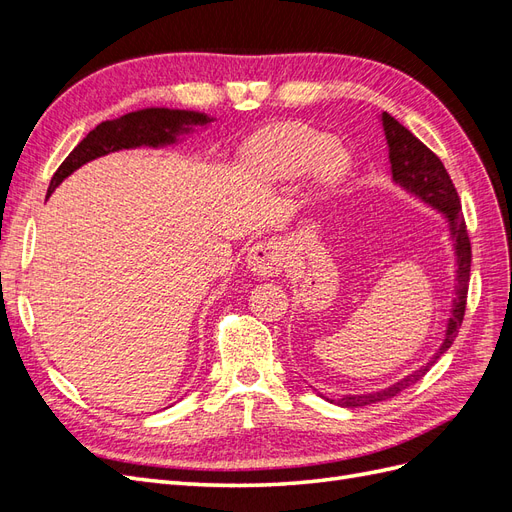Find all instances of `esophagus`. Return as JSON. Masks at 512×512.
<instances>
[{"instance_id": "1", "label": "esophagus", "mask_w": 512, "mask_h": 512, "mask_svg": "<svg viewBox=\"0 0 512 512\" xmlns=\"http://www.w3.org/2000/svg\"><path fill=\"white\" fill-rule=\"evenodd\" d=\"M288 262V250L282 241L269 239L256 243L247 254V269L260 277H273L280 273Z\"/></svg>"}]
</instances>
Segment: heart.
<instances>
[{"label": "heart", "instance_id": "1", "mask_svg": "<svg viewBox=\"0 0 512 512\" xmlns=\"http://www.w3.org/2000/svg\"><path fill=\"white\" fill-rule=\"evenodd\" d=\"M243 164L262 183H286L314 168L316 183L333 190L348 173V156L331 134L288 123L256 134L243 153Z\"/></svg>", "mask_w": 512, "mask_h": 512}]
</instances>
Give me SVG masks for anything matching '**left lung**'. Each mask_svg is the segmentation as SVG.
I'll return each mask as SVG.
<instances>
[{"mask_svg": "<svg viewBox=\"0 0 512 512\" xmlns=\"http://www.w3.org/2000/svg\"><path fill=\"white\" fill-rule=\"evenodd\" d=\"M380 119H382V128L386 136V145H389L393 181L401 185L406 192L421 198L423 203H427L429 207H433L446 218L448 232H451V239H453L455 258H457L455 299H453L451 318L446 322L442 344L436 350V354L431 356L429 363L418 367L406 378L384 386V389L363 393V395H344L342 399H329L331 404H337L342 408H361V406L378 404V401L391 399L404 389H408V386H412L414 382L421 380L429 371V367L453 346L463 322V314H466V299H468V284H470V265H472L470 237H468L466 220H463L461 215V203H459L457 190L451 177H448L444 164L440 162L436 153L418 141V138L408 128L401 126L395 117H391L389 113H382Z\"/></svg>", "mask_w": 512, "mask_h": 512, "instance_id": "obj_1", "label": "left lung"}]
</instances>
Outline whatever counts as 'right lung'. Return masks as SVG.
<instances>
[{
  "label": "right lung",
  "mask_w": 512,
  "mask_h": 512,
  "mask_svg": "<svg viewBox=\"0 0 512 512\" xmlns=\"http://www.w3.org/2000/svg\"><path fill=\"white\" fill-rule=\"evenodd\" d=\"M213 119L205 113L194 111H173V108H143L113 121H102L98 128L91 130L83 141L72 149L70 156L61 162L51 179L49 198L57 185L70 177L76 168L106 156L119 149L134 147H164L177 143L181 134L192 132L194 126H207Z\"/></svg>",
  "instance_id": "obj_1"
}]
</instances>
